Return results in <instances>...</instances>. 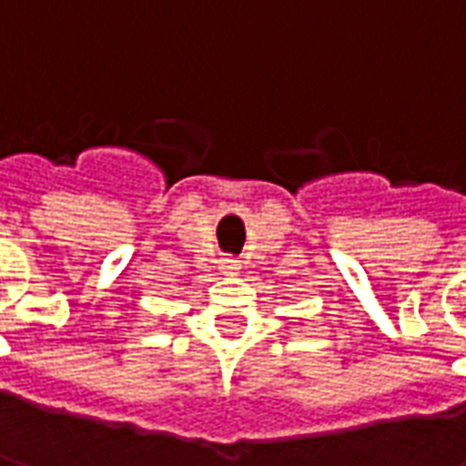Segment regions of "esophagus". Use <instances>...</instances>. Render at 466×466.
Masks as SVG:
<instances>
[{
	"mask_svg": "<svg viewBox=\"0 0 466 466\" xmlns=\"http://www.w3.org/2000/svg\"><path fill=\"white\" fill-rule=\"evenodd\" d=\"M219 269L224 274H237L242 269V264H239V259H234V257H224L222 262H219Z\"/></svg>",
	"mask_w": 466,
	"mask_h": 466,
	"instance_id": "1",
	"label": "esophagus"
}]
</instances>
